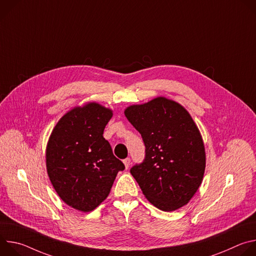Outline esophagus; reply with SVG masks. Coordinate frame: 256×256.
<instances>
[{"instance_id": "esophagus-1", "label": "esophagus", "mask_w": 256, "mask_h": 256, "mask_svg": "<svg viewBox=\"0 0 256 256\" xmlns=\"http://www.w3.org/2000/svg\"><path fill=\"white\" fill-rule=\"evenodd\" d=\"M122 162H124V164L126 169H128V168L130 167V158H126V159H124Z\"/></svg>"}]
</instances>
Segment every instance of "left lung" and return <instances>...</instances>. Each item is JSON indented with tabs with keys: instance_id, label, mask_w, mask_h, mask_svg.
<instances>
[{
	"instance_id": "obj_1",
	"label": "left lung",
	"mask_w": 256,
	"mask_h": 256,
	"mask_svg": "<svg viewBox=\"0 0 256 256\" xmlns=\"http://www.w3.org/2000/svg\"><path fill=\"white\" fill-rule=\"evenodd\" d=\"M124 116L146 146L144 162L130 169L146 198L164 212L188 204L206 169L204 144L190 112L160 96L130 105Z\"/></svg>"
}]
</instances>
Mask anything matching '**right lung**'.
I'll list each match as a JSON object with an SVG mask.
<instances>
[{
    "label": "right lung",
    "instance_id": "add662e5",
    "mask_svg": "<svg viewBox=\"0 0 256 256\" xmlns=\"http://www.w3.org/2000/svg\"><path fill=\"white\" fill-rule=\"evenodd\" d=\"M112 116V109L87 102L64 114L50 136L48 175L58 196L72 208L84 212L96 208L124 169L103 138Z\"/></svg>",
    "mask_w": 256,
    "mask_h": 256
}]
</instances>
